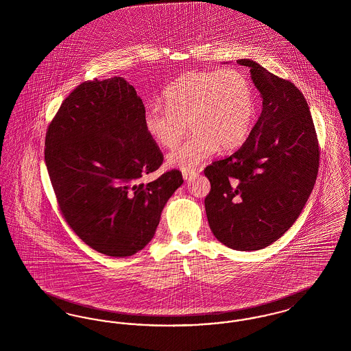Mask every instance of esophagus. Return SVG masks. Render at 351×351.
<instances>
[{
  "instance_id": "1",
  "label": "esophagus",
  "mask_w": 351,
  "mask_h": 351,
  "mask_svg": "<svg viewBox=\"0 0 351 351\" xmlns=\"http://www.w3.org/2000/svg\"><path fill=\"white\" fill-rule=\"evenodd\" d=\"M196 175H197L196 169H184L183 171L184 180H191V179H193Z\"/></svg>"
}]
</instances>
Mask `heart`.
Returning a JSON list of instances; mask_svg holds the SVG:
<instances>
[{
  "mask_svg": "<svg viewBox=\"0 0 351 351\" xmlns=\"http://www.w3.org/2000/svg\"><path fill=\"white\" fill-rule=\"evenodd\" d=\"M162 104L151 102L143 113L145 132L162 147L179 143L167 155L169 167L193 169L218 149L230 151L243 143L255 116L249 79L238 69L188 71L168 84Z\"/></svg>",
  "mask_w": 351,
  "mask_h": 351,
  "instance_id": "obj_1",
  "label": "heart"
}]
</instances>
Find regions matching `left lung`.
Segmentation results:
<instances>
[{"label": "left lung", "instance_id": "8db88e82", "mask_svg": "<svg viewBox=\"0 0 351 351\" xmlns=\"http://www.w3.org/2000/svg\"><path fill=\"white\" fill-rule=\"evenodd\" d=\"M237 63L250 69L262 113L239 150L205 168L212 186L205 210L221 243L261 250L300 216L316 183L319 151L309 106L295 84L251 59Z\"/></svg>", "mask_w": 351, "mask_h": 351}]
</instances>
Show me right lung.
I'll return each mask as SVG.
<instances>
[{
	"label": "right lung",
	"instance_id": "1",
	"mask_svg": "<svg viewBox=\"0 0 351 351\" xmlns=\"http://www.w3.org/2000/svg\"><path fill=\"white\" fill-rule=\"evenodd\" d=\"M143 113L125 79L85 82L63 101L46 134L45 160L63 216L88 246L108 256L142 250L184 182L178 169L139 182L163 163Z\"/></svg>",
	"mask_w": 351,
	"mask_h": 351
}]
</instances>
